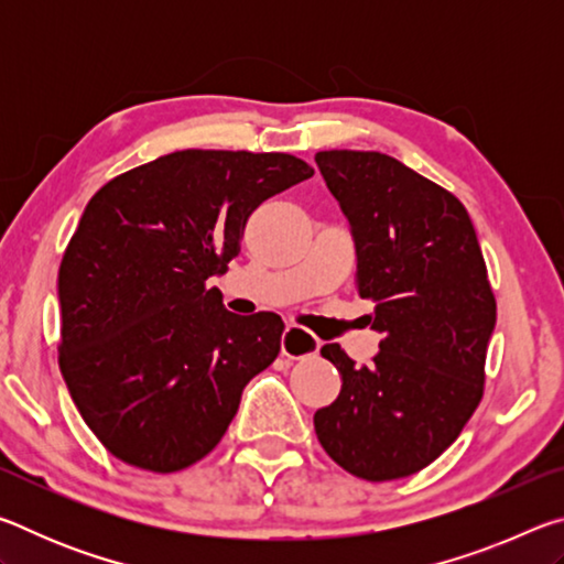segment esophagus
<instances>
[{
    "label": "esophagus",
    "mask_w": 564,
    "mask_h": 564,
    "mask_svg": "<svg viewBox=\"0 0 564 564\" xmlns=\"http://www.w3.org/2000/svg\"><path fill=\"white\" fill-rule=\"evenodd\" d=\"M321 348V340L299 326H289L283 330L281 352L285 358H311Z\"/></svg>",
    "instance_id": "obj_1"
}]
</instances>
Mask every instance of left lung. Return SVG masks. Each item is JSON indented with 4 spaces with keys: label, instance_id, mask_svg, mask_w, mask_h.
<instances>
[{
    "label": "left lung",
    "instance_id": "left-lung-1",
    "mask_svg": "<svg viewBox=\"0 0 564 564\" xmlns=\"http://www.w3.org/2000/svg\"><path fill=\"white\" fill-rule=\"evenodd\" d=\"M316 164L356 243V283L380 343L358 368L338 343L321 348L340 395L313 425L333 460L370 482L431 465L482 398L498 305L465 206L380 151H318Z\"/></svg>",
    "mask_w": 564,
    "mask_h": 564
}]
</instances>
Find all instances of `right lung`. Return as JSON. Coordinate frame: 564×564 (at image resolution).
I'll list each match as a JSON object with an SVG mask.
<instances>
[{
  "mask_svg": "<svg viewBox=\"0 0 564 564\" xmlns=\"http://www.w3.org/2000/svg\"><path fill=\"white\" fill-rule=\"evenodd\" d=\"M311 176L291 154L186 149L91 196L59 265V368L113 457L176 473L221 441L283 321L228 313L208 281L241 251L248 216Z\"/></svg>",
  "mask_w": 564,
  "mask_h": 564,
  "instance_id": "1",
  "label": "right lung"
}]
</instances>
